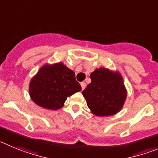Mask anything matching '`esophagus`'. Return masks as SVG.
<instances>
[{
	"label": "esophagus",
	"mask_w": 158,
	"mask_h": 158,
	"mask_svg": "<svg viewBox=\"0 0 158 158\" xmlns=\"http://www.w3.org/2000/svg\"><path fill=\"white\" fill-rule=\"evenodd\" d=\"M86 82H81V87H82V90H83V89L86 88Z\"/></svg>",
	"instance_id": "34e87169"
}]
</instances>
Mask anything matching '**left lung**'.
<instances>
[{
	"label": "left lung",
	"instance_id": "8db88e82",
	"mask_svg": "<svg viewBox=\"0 0 158 158\" xmlns=\"http://www.w3.org/2000/svg\"><path fill=\"white\" fill-rule=\"evenodd\" d=\"M90 79L82 95L91 111L97 116H110L118 112L126 98L121 75L101 68L91 73Z\"/></svg>",
	"mask_w": 158,
	"mask_h": 158
}]
</instances>
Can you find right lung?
Listing matches in <instances>:
<instances>
[{"mask_svg":"<svg viewBox=\"0 0 158 158\" xmlns=\"http://www.w3.org/2000/svg\"><path fill=\"white\" fill-rule=\"evenodd\" d=\"M75 72L57 63L43 66L29 84V95L35 104L50 110L62 107L68 97L81 90Z\"/></svg>","mask_w":158,"mask_h":158,"instance_id":"add662e5","label":"right lung"}]
</instances>
